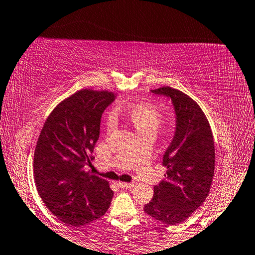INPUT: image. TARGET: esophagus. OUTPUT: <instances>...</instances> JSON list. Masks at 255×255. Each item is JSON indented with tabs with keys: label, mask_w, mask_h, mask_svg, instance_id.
<instances>
[{
	"label": "esophagus",
	"mask_w": 255,
	"mask_h": 255,
	"mask_svg": "<svg viewBox=\"0 0 255 255\" xmlns=\"http://www.w3.org/2000/svg\"><path fill=\"white\" fill-rule=\"evenodd\" d=\"M118 185L120 186L121 188H130V187H132V186H134V184H132V182H118Z\"/></svg>",
	"instance_id": "esophagus-1"
}]
</instances>
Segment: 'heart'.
Returning a JSON list of instances; mask_svg holds the SVG:
<instances>
[{
  "label": "heart",
  "mask_w": 255,
  "mask_h": 255,
  "mask_svg": "<svg viewBox=\"0 0 255 255\" xmlns=\"http://www.w3.org/2000/svg\"><path fill=\"white\" fill-rule=\"evenodd\" d=\"M127 116L138 134L149 130L157 131L163 121L162 110L155 104L148 102H141L131 105L127 110ZM114 128H116V117L113 113H109L105 119V129L110 132Z\"/></svg>",
  "instance_id": "b5f03b06"
}]
</instances>
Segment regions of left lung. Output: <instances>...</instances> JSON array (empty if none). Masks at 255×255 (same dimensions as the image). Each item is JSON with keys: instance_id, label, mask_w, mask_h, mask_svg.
I'll return each mask as SVG.
<instances>
[{"instance_id": "left-lung-1", "label": "left lung", "mask_w": 255, "mask_h": 255, "mask_svg": "<svg viewBox=\"0 0 255 255\" xmlns=\"http://www.w3.org/2000/svg\"><path fill=\"white\" fill-rule=\"evenodd\" d=\"M151 92L171 99L175 132L163 156L165 179L153 187L144 213L174 225L187 220L209 195L215 171L213 132L203 111L186 93L170 87Z\"/></svg>"}]
</instances>
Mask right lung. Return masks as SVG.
I'll list each match as a JSON object with an SVG mask.
<instances>
[{
  "label": "right lung",
  "mask_w": 255,
  "mask_h": 255,
  "mask_svg": "<svg viewBox=\"0 0 255 255\" xmlns=\"http://www.w3.org/2000/svg\"><path fill=\"white\" fill-rule=\"evenodd\" d=\"M109 91L83 89L62 100L45 121L34 150L38 193L52 214L71 227L98 220L109 209L113 192L91 166Z\"/></svg>",
  "instance_id": "1"
}]
</instances>
